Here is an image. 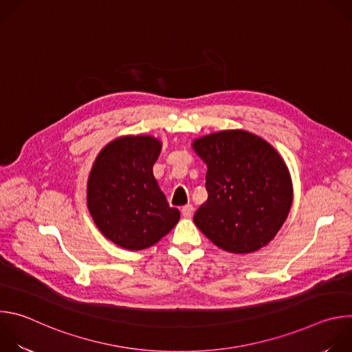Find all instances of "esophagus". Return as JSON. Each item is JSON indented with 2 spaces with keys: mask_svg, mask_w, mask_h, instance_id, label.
<instances>
[{
  "mask_svg": "<svg viewBox=\"0 0 352 352\" xmlns=\"http://www.w3.org/2000/svg\"><path fill=\"white\" fill-rule=\"evenodd\" d=\"M181 213L185 219H190L193 216V206L192 205H186L181 209Z\"/></svg>",
  "mask_w": 352,
  "mask_h": 352,
  "instance_id": "esophagus-1",
  "label": "esophagus"
}]
</instances>
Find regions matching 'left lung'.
Instances as JSON below:
<instances>
[{"label": "left lung", "mask_w": 352, "mask_h": 352, "mask_svg": "<svg viewBox=\"0 0 352 352\" xmlns=\"http://www.w3.org/2000/svg\"><path fill=\"white\" fill-rule=\"evenodd\" d=\"M208 166V200L193 223L214 245L250 254L267 245L292 205V181L277 150L261 136L227 129L192 142Z\"/></svg>", "instance_id": "left-lung-1"}]
</instances>
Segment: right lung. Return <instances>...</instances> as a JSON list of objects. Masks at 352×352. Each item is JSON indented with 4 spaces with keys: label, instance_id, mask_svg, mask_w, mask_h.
Here are the masks:
<instances>
[{
    "label": "right lung",
    "instance_id": "1",
    "mask_svg": "<svg viewBox=\"0 0 352 352\" xmlns=\"http://www.w3.org/2000/svg\"><path fill=\"white\" fill-rule=\"evenodd\" d=\"M160 152L155 136H120L102 148L90 170L89 213L100 232L124 249L157 243L179 220L153 175Z\"/></svg>",
    "mask_w": 352,
    "mask_h": 352
}]
</instances>
